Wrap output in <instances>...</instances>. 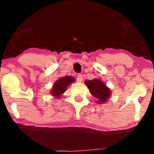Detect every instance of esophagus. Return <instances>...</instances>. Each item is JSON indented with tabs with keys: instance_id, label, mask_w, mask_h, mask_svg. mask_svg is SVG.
Returning <instances> with one entry per match:
<instances>
[{
	"instance_id": "34e87169",
	"label": "esophagus",
	"mask_w": 154,
	"mask_h": 154,
	"mask_svg": "<svg viewBox=\"0 0 154 154\" xmlns=\"http://www.w3.org/2000/svg\"><path fill=\"white\" fill-rule=\"evenodd\" d=\"M76 79H77L78 82H82L83 81V75H82L81 74H79L77 75Z\"/></svg>"
}]
</instances>
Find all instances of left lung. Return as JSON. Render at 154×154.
<instances>
[{"mask_svg": "<svg viewBox=\"0 0 154 154\" xmlns=\"http://www.w3.org/2000/svg\"><path fill=\"white\" fill-rule=\"evenodd\" d=\"M85 83L92 95L95 97V102L99 104H103L107 102L111 97L110 88L107 87L106 84L100 79H95L91 81L87 80L85 81Z\"/></svg>", "mask_w": 154, "mask_h": 154, "instance_id": "1", "label": "left lung"}]
</instances>
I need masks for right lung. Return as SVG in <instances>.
Returning <instances> with one entry per match:
<instances>
[{"instance_id": "right-lung-1", "label": "right lung", "mask_w": 154, "mask_h": 154, "mask_svg": "<svg viewBox=\"0 0 154 154\" xmlns=\"http://www.w3.org/2000/svg\"><path fill=\"white\" fill-rule=\"evenodd\" d=\"M75 79L70 75H66L65 77L60 78L57 81L54 82L52 86L50 94L55 98H60L62 94L66 90V88L71 83L75 82Z\"/></svg>"}]
</instances>
